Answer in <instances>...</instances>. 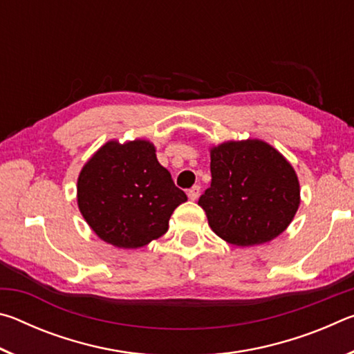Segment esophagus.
Wrapping results in <instances>:
<instances>
[{
	"label": "esophagus",
	"mask_w": 354,
	"mask_h": 354,
	"mask_svg": "<svg viewBox=\"0 0 354 354\" xmlns=\"http://www.w3.org/2000/svg\"><path fill=\"white\" fill-rule=\"evenodd\" d=\"M200 190H201L200 185H194V187L189 189V192H187V196H189V198H190L192 201H195V200L198 198V196H200Z\"/></svg>",
	"instance_id": "obj_1"
}]
</instances>
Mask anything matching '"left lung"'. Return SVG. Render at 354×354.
<instances>
[{
	"mask_svg": "<svg viewBox=\"0 0 354 354\" xmlns=\"http://www.w3.org/2000/svg\"><path fill=\"white\" fill-rule=\"evenodd\" d=\"M211 187L200 196L209 226L237 247L270 242L295 215L299 184L292 165L261 140L211 149Z\"/></svg>",
	"mask_w": 354,
	"mask_h": 354,
	"instance_id": "left-lung-1",
	"label": "left lung"
}]
</instances>
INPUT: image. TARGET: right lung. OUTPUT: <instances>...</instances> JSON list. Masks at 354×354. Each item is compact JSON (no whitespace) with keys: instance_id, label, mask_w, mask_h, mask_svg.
Returning <instances> with one entry per match:
<instances>
[{"instance_id":"obj_1","label":"right lung","mask_w":354,"mask_h":354,"mask_svg":"<svg viewBox=\"0 0 354 354\" xmlns=\"http://www.w3.org/2000/svg\"><path fill=\"white\" fill-rule=\"evenodd\" d=\"M187 195L156 159L147 140L107 142L84 165L77 206L100 239L118 248H139L169 230Z\"/></svg>"}]
</instances>
